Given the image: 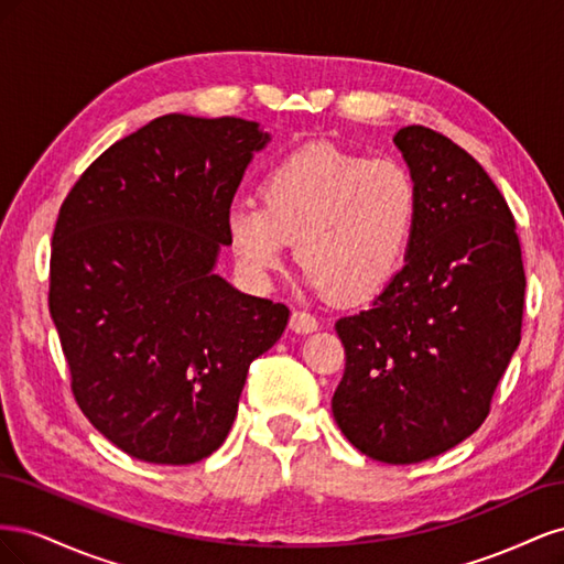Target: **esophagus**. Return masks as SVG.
Wrapping results in <instances>:
<instances>
[{
	"label": "esophagus",
	"instance_id": "esophagus-1",
	"mask_svg": "<svg viewBox=\"0 0 564 564\" xmlns=\"http://www.w3.org/2000/svg\"><path fill=\"white\" fill-rule=\"evenodd\" d=\"M289 327H292V332H296V334H311L319 327V322L311 313L294 311L292 319H289Z\"/></svg>",
	"mask_w": 564,
	"mask_h": 564
}]
</instances>
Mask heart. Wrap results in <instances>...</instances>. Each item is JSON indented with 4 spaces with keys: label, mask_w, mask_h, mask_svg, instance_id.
I'll return each instance as SVG.
<instances>
[{
    "label": "heart",
    "mask_w": 564,
    "mask_h": 564,
    "mask_svg": "<svg viewBox=\"0 0 564 564\" xmlns=\"http://www.w3.org/2000/svg\"><path fill=\"white\" fill-rule=\"evenodd\" d=\"M261 199H237L226 232L251 280L278 272L292 242L317 294L360 303L398 275L419 220V187L395 160L305 143L268 166Z\"/></svg>",
    "instance_id": "1"
}]
</instances>
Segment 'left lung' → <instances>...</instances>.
<instances>
[{
	"instance_id": "obj_1",
	"label": "left lung",
	"mask_w": 564,
	"mask_h": 564,
	"mask_svg": "<svg viewBox=\"0 0 564 564\" xmlns=\"http://www.w3.org/2000/svg\"><path fill=\"white\" fill-rule=\"evenodd\" d=\"M392 141L419 187L416 230L369 308L336 322L346 371L332 412L352 447L406 466L487 419L520 346L527 282L513 214L485 169L419 124Z\"/></svg>"
}]
</instances>
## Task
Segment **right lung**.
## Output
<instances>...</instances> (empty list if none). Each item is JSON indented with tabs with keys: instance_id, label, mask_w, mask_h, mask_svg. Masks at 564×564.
<instances>
[{
	"instance_id": "add662e5",
	"label": "right lung",
	"mask_w": 564,
	"mask_h": 564,
	"mask_svg": "<svg viewBox=\"0 0 564 564\" xmlns=\"http://www.w3.org/2000/svg\"><path fill=\"white\" fill-rule=\"evenodd\" d=\"M268 141L240 117H158L110 145L58 212L48 311L73 395L133 458L214 454L249 365L286 327V305L214 272L232 197Z\"/></svg>"
}]
</instances>
